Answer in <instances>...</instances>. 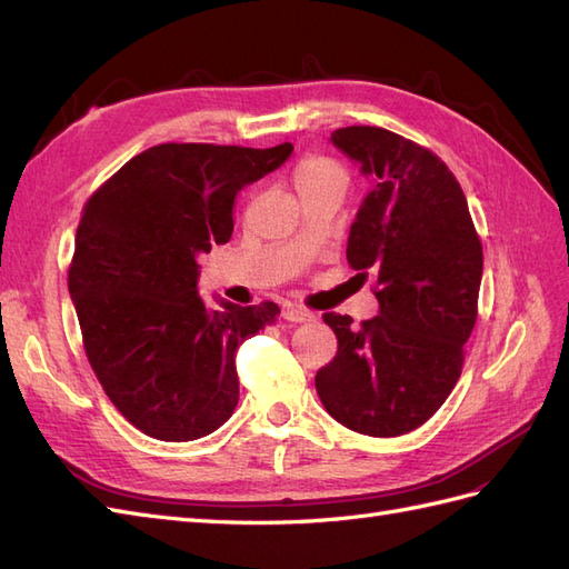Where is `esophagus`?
I'll return each instance as SVG.
<instances>
[{
    "instance_id": "obj_1",
    "label": "esophagus",
    "mask_w": 569,
    "mask_h": 569,
    "mask_svg": "<svg viewBox=\"0 0 569 569\" xmlns=\"http://www.w3.org/2000/svg\"><path fill=\"white\" fill-rule=\"evenodd\" d=\"M283 319H286V321L302 323V321H312L315 315H312L310 310H302V307H286V310H283Z\"/></svg>"
}]
</instances>
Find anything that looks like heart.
Segmentation results:
<instances>
[{
  "mask_svg": "<svg viewBox=\"0 0 569 569\" xmlns=\"http://www.w3.org/2000/svg\"><path fill=\"white\" fill-rule=\"evenodd\" d=\"M293 183L296 190H305L323 183H346V176L343 169L327 157H305L293 171Z\"/></svg>",
  "mask_w": 569,
  "mask_h": 569,
  "instance_id": "obj_1",
  "label": "heart"
}]
</instances>
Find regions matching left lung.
Instances as JSON below:
<instances>
[{"label":"left lung","mask_w":569,"mask_h":569,"mask_svg":"<svg viewBox=\"0 0 569 569\" xmlns=\"http://www.w3.org/2000/svg\"><path fill=\"white\" fill-rule=\"evenodd\" d=\"M333 148L369 178L348 236L352 269L377 276L379 315L362 327L329 312L338 338L315 386L327 412L367 436L408 433L441 408L477 321L481 242L441 159L386 128L348 126Z\"/></svg>","instance_id":"1"}]
</instances>
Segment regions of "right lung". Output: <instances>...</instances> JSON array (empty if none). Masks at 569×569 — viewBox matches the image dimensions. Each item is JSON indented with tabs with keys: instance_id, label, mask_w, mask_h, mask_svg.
I'll return each mask as SVG.
<instances>
[{
	"instance_id": "1",
	"label": "right lung",
	"mask_w": 569,
	"mask_h": 569,
	"mask_svg": "<svg viewBox=\"0 0 569 569\" xmlns=\"http://www.w3.org/2000/svg\"><path fill=\"white\" fill-rule=\"evenodd\" d=\"M293 152L202 142L144 150L97 190L78 223L69 293L92 371L117 410L159 441L217 431L238 405L236 352L273 302L200 298V257L233 233L238 192Z\"/></svg>"
}]
</instances>
